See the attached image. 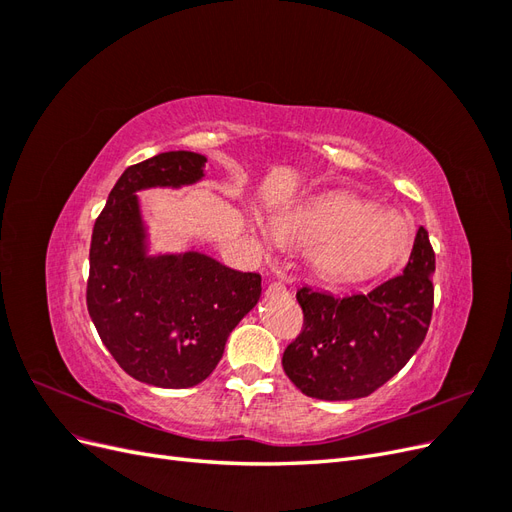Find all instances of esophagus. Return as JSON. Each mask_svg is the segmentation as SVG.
I'll list each match as a JSON object with an SVG mask.
<instances>
[{
    "label": "esophagus",
    "instance_id": "obj_1",
    "mask_svg": "<svg viewBox=\"0 0 512 512\" xmlns=\"http://www.w3.org/2000/svg\"><path fill=\"white\" fill-rule=\"evenodd\" d=\"M267 292H269V294H284V292H288V288H286L284 282H271Z\"/></svg>",
    "mask_w": 512,
    "mask_h": 512
}]
</instances>
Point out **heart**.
<instances>
[{
	"instance_id": "1",
	"label": "heart",
	"mask_w": 512,
	"mask_h": 512,
	"mask_svg": "<svg viewBox=\"0 0 512 512\" xmlns=\"http://www.w3.org/2000/svg\"><path fill=\"white\" fill-rule=\"evenodd\" d=\"M269 230L277 247H307L309 271L331 284L371 280L393 267L412 243L404 215L354 194L316 196L286 207L273 215Z\"/></svg>"
}]
</instances>
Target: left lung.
<instances>
[{
    "label": "left lung",
    "mask_w": 512,
    "mask_h": 512,
    "mask_svg": "<svg viewBox=\"0 0 512 512\" xmlns=\"http://www.w3.org/2000/svg\"><path fill=\"white\" fill-rule=\"evenodd\" d=\"M436 254L427 230L416 232L404 273L367 294L333 297L303 286V331L282 365L297 389L324 401L374 393L421 348L433 312Z\"/></svg>",
    "instance_id": "8db88e82"
}]
</instances>
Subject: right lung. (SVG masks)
<instances>
[{
    "instance_id": "1",
    "label": "right lung",
    "mask_w": 512,
    "mask_h": 512,
    "mask_svg": "<svg viewBox=\"0 0 512 512\" xmlns=\"http://www.w3.org/2000/svg\"><path fill=\"white\" fill-rule=\"evenodd\" d=\"M207 158L166 151L123 170L89 247L87 309L106 350L134 380L188 389L220 363L226 339L260 299V275L188 250L149 254L138 192L183 188Z\"/></svg>"
}]
</instances>
